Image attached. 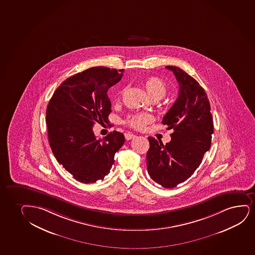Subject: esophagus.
Masks as SVG:
<instances>
[{
    "mask_svg": "<svg viewBox=\"0 0 255 255\" xmlns=\"http://www.w3.org/2000/svg\"><path fill=\"white\" fill-rule=\"evenodd\" d=\"M125 136H126V140H130V139L135 138V135L132 134V133H129V132H127V133L125 134Z\"/></svg>",
    "mask_w": 255,
    "mask_h": 255,
    "instance_id": "esophagus-1",
    "label": "esophagus"
}]
</instances>
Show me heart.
I'll list each match as a JSON object with an SVG mask.
<instances>
[{"mask_svg":"<svg viewBox=\"0 0 255 255\" xmlns=\"http://www.w3.org/2000/svg\"><path fill=\"white\" fill-rule=\"evenodd\" d=\"M144 88L148 95L150 96L153 100H160L161 98L165 96L167 94V87L166 83L164 82L163 80L156 77V76H152L147 79L144 82ZM123 94V90L119 93L118 96L120 97ZM153 121V117L147 113H138V114H132L129 115L126 120V123L135 129H142L145 128V126L150 124Z\"/></svg>","mask_w":255,"mask_h":255,"instance_id":"1","label":"heart"}]
</instances>
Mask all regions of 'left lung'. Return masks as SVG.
I'll use <instances>...</instances> for the list:
<instances>
[{
	"label": "left lung",
	"instance_id": "obj_1",
	"mask_svg": "<svg viewBox=\"0 0 255 255\" xmlns=\"http://www.w3.org/2000/svg\"><path fill=\"white\" fill-rule=\"evenodd\" d=\"M179 82V96L163 117L171 141L148 136L147 169L151 179L164 188L176 187L199 167L211 145L213 121L211 105L204 88L195 79L175 66H167Z\"/></svg>",
	"mask_w": 255,
	"mask_h": 255
}]
</instances>
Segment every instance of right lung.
<instances>
[{
  "mask_svg": "<svg viewBox=\"0 0 255 255\" xmlns=\"http://www.w3.org/2000/svg\"><path fill=\"white\" fill-rule=\"evenodd\" d=\"M124 69L93 67L66 79L54 92L46 109L50 148L57 161L80 182L103 179L125 142L121 132L97 139L95 124L107 123L108 89L120 82Z\"/></svg>",
  "mask_w": 255,
  "mask_h": 255,
  "instance_id": "obj_1",
  "label": "right lung"
}]
</instances>
